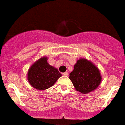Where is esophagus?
Listing matches in <instances>:
<instances>
[{"instance_id":"obj_1","label":"esophagus","mask_w":125,"mask_h":125,"mask_svg":"<svg viewBox=\"0 0 125 125\" xmlns=\"http://www.w3.org/2000/svg\"><path fill=\"white\" fill-rule=\"evenodd\" d=\"M63 75H65V76H67L68 75V73H67V72H65V73H62Z\"/></svg>"}]
</instances>
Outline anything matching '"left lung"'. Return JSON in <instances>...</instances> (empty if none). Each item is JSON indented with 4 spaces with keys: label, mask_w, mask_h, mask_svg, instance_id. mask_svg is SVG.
Listing matches in <instances>:
<instances>
[{
    "label": "left lung",
    "mask_w": 125,
    "mask_h": 125,
    "mask_svg": "<svg viewBox=\"0 0 125 125\" xmlns=\"http://www.w3.org/2000/svg\"><path fill=\"white\" fill-rule=\"evenodd\" d=\"M69 78L75 90L83 94H87L96 89L102 81L99 68L85 58L77 60Z\"/></svg>",
    "instance_id": "1"
}]
</instances>
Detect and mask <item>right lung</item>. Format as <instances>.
<instances>
[{"instance_id":"right-lung-1","label":"right lung","mask_w":125,"mask_h":125,"mask_svg":"<svg viewBox=\"0 0 125 125\" xmlns=\"http://www.w3.org/2000/svg\"><path fill=\"white\" fill-rule=\"evenodd\" d=\"M48 57H41L33 63L27 71V80L31 86L44 90L54 84L62 74L55 67L49 65Z\"/></svg>"}]
</instances>
